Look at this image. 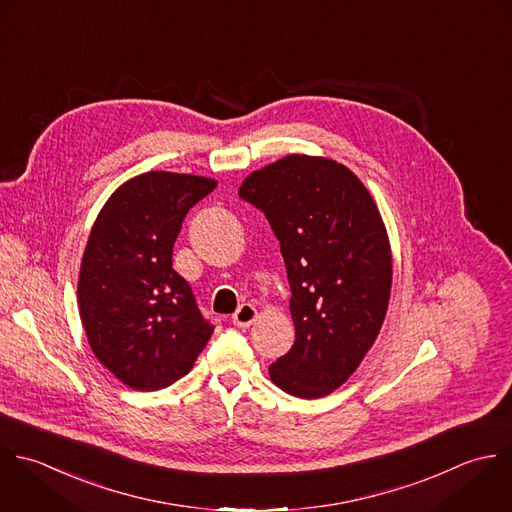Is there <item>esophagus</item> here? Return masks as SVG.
Instances as JSON below:
<instances>
[{"label": "esophagus", "instance_id": "34e87169", "mask_svg": "<svg viewBox=\"0 0 512 512\" xmlns=\"http://www.w3.org/2000/svg\"><path fill=\"white\" fill-rule=\"evenodd\" d=\"M231 319H233V325L247 329L257 319V309L251 303H243V305H239V309L233 313Z\"/></svg>", "mask_w": 512, "mask_h": 512}]
</instances>
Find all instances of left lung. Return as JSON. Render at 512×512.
Wrapping results in <instances>:
<instances>
[{
    "label": "left lung",
    "mask_w": 512,
    "mask_h": 512,
    "mask_svg": "<svg viewBox=\"0 0 512 512\" xmlns=\"http://www.w3.org/2000/svg\"><path fill=\"white\" fill-rule=\"evenodd\" d=\"M265 213L287 267L295 343L271 367L289 395L341 387L373 347L387 315L393 261L379 209L345 165L287 155L241 185Z\"/></svg>",
    "instance_id": "1"
}]
</instances>
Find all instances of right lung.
<instances>
[{
    "label": "right lung",
    "mask_w": 512,
    "mask_h": 512,
    "mask_svg": "<svg viewBox=\"0 0 512 512\" xmlns=\"http://www.w3.org/2000/svg\"><path fill=\"white\" fill-rule=\"evenodd\" d=\"M215 187L149 171L123 183L91 227L77 283L81 323L95 357L135 391L187 375L213 333L171 257L185 215Z\"/></svg>",
    "instance_id": "1"
}]
</instances>
